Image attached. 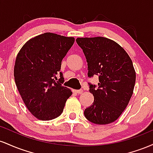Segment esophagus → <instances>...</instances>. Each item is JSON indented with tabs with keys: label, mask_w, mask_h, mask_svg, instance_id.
<instances>
[{
	"label": "esophagus",
	"mask_w": 153,
	"mask_h": 153,
	"mask_svg": "<svg viewBox=\"0 0 153 153\" xmlns=\"http://www.w3.org/2000/svg\"><path fill=\"white\" fill-rule=\"evenodd\" d=\"M73 92L76 93V94H82V92H83V91H82V89H80V90H73Z\"/></svg>",
	"instance_id": "1"
}]
</instances>
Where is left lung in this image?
<instances>
[{
  "instance_id": "obj_1",
  "label": "left lung",
  "mask_w": 153,
  "mask_h": 153,
  "mask_svg": "<svg viewBox=\"0 0 153 153\" xmlns=\"http://www.w3.org/2000/svg\"><path fill=\"white\" fill-rule=\"evenodd\" d=\"M88 62V77L99 76L98 88L89 83L94 102L85 108L89 122L107 124L115 122L127 106L134 91L136 73L132 61L119 44L110 39L77 38Z\"/></svg>"
}]
</instances>
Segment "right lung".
Here are the masks:
<instances>
[{
  "instance_id": "add662e5",
  "label": "right lung",
  "mask_w": 153,
  "mask_h": 153,
  "mask_svg": "<svg viewBox=\"0 0 153 153\" xmlns=\"http://www.w3.org/2000/svg\"><path fill=\"white\" fill-rule=\"evenodd\" d=\"M74 37L47 32L31 38L16 56L14 79L26 108L39 120L49 121L62 113L71 89L62 85L61 62ZM60 73L58 82L56 75Z\"/></svg>"
}]
</instances>
